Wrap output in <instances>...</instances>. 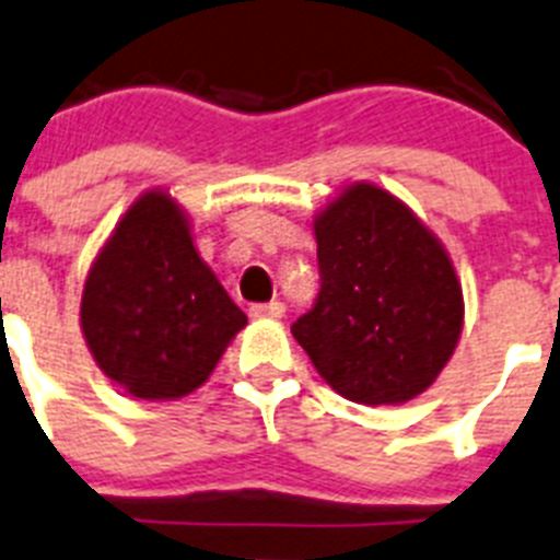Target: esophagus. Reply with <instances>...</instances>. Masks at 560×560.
I'll use <instances>...</instances> for the list:
<instances>
[{
    "instance_id": "esophagus-1",
    "label": "esophagus",
    "mask_w": 560,
    "mask_h": 560,
    "mask_svg": "<svg viewBox=\"0 0 560 560\" xmlns=\"http://www.w3.org/2000/svg\"><path fill=\"white\" fill-rule=\"evenodd\" d=\"M283 314H285V305L280 303V300L252 305V317H255V319H280Z\"/></svg>"
}]
</instances>
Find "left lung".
I'll list each match as a JSON object with an SVG mask.
<instances>
[{
  "label": "left lung",
  "instance_id": "1",
  "mask_svg": "<svg viewBox=\"0 0 560 560\" xmlns=\"http://www.w3.org/2000/svg\"><path fill=\"white\" fill-rule=\"evenodd\" d=\"M317 300L291 334L353 402L396 405L436 380L462 334L451 257L405 203L353 184L314 221Z\"/></svg>",
  "mask_w": 560,
  "mask_h": 560
}]
</instances>
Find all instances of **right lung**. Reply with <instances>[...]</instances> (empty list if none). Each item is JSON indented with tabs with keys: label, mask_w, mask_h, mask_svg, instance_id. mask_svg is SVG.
<instances>
[{
	"label": "right lung",
	"mask_w": 560,
	"mask_h": 560,
	"mask_svg": "<svg viewBox=\"0 0 560 560\" xmlns=\"http://www.w3.org/2000/svg\"><path fill=\"white\" fill-rule=\"evenodd\" d=\"M246 326L200 260L189 223L164 192L124 214L81 298V331L104 374L138 399H175L209 380Z\"/></svg>",
	"instance_id": "1"
}]
</instances>
